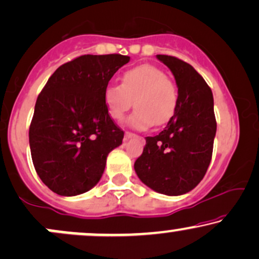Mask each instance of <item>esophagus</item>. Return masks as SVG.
I'll return each mask as SVG.
<instances>
[{
    "label": "esophagus",
    "instance_id": "1",
    "mask_svg": "<svg viewBox=\"0 0 259 259\" xmlns=\"http://www.w3.org/2000/svg\"><path fill=\"white\" fill-rule=\"evenodd\" d=\"M133 137H137V135H135V133H132V132H126V133H124V138H126V139L133 138Z\"/></svg>",
    "mask_w": 259,
    "mask_h": 259
}]
</instances>
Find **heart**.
Wrapping results in <instances>:
<instances>
[{"label":"heart","mask_w":259,"mask_h":259,"mask_svg":"<svg viewBox=\"0 0 259 259\" xmlns=\"http://www.w3.org/2000/svg\"><path fill=\"white\" fill-rule=\"evenodd\" d=\"M104 104L111 118L120 121L132 104L137 108L127 124L136 130H148L151 124L166 123L177 108V88L165 71L150 65L131 68L121 76V84L110 83L104 90Z\"/></svg>","instance_id":"obj_1"}]
</instances>
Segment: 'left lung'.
Returning a JSON list of instances; mask_svg holds the SVG:
<instances>
[{
  "label": "left lung",
  "mask_w": 259,
  "mask_h": 259,
  "mask_svg": "<svg viewBox=\"0 0 259 259\" xmlns=\"http://www.w3.org/2000/svg\"><path fill=\"white\" fill-rule=\"evenodd\" d=\"M156 58L175 76L177 108L163 131L145 138L147 144L135 169L143 183L156 193L183 195L202 181L211 162L217 131L213 96L190 64L163 54Z\"/></svg>",
  "instance_id": "obj_1"
}]
</instances>
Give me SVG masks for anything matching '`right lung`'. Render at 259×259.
I'll return each instance as SVG.
<instances>
[{
	"label": "right lung",
	"mask_w": 259,
	"mask_h": 259,
	"mask_svg": "<svg viewBox=\"0 0 259 259\" xmlns=\"http://www.w3.org/2000/svg\"><path fill=\"white\" fill-rule=\"evenodd\" d=\"M130 57L75 58L59 66L38 94L29 130L33 166L62 196L88 191L102 178L106 157L122 144L123 131L104 104V90Z\"/></svg>",
	"instance_id": "right-lung-1"
}]
</instances>
